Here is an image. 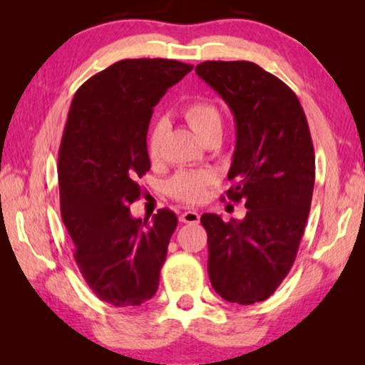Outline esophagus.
Segmentation results:
<instances>
[{
	"mask_svg": "<svg viewBox=\"0 0 365 365\" xmlns=\"http://www.w3.org/2000/svg\"><path fill=\"white\" fill-rule=\"evenodd\" d=\"M180 220L183 224H197V222H200V214L196 211H185L180 215Z\"/></svg>",
	"mask_w": 365,
	"mask_h": 365,
	"instance_id": "obj_1",
	"label": "esophagus"
}]
</instances>
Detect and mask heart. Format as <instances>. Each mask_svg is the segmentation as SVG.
<instances>
[{
	"label": "heart",
	"mask_w": 365,
	"mask_h": 365,
	"mask_svg": "<svg viewBox=\"0 0 365 365\" xmlns=\"http://www.w3.org/2000/svg\"><path fill=\"white\" fill-rule=\"evenodd\" d=\"M182 114L191 130L195 132L196 137L201 141L209 137V135L222 133L224 120H222L219 108L212 101L205 100V98H197V100L190 101L183 108ZM160 140H163V128L158 123V125L153 127L150 138H148V154H150L153 160L159 158ZM214 180V174L207 170L180 172V174H177L169 182V191L175 200L187 202V205H196V202L205 200L207 195V187H211Z\"/></svg>",
	"instance_id": "b5f03b06"
}]
</instances>
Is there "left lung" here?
Masks as SVG:
<instances>
[{"mask_svg":"<svg viewBox=\"0 0 365 365\" xmlns=\"http://www.w3.org/2000/svg\"><path fill=\"white\" fill-rule=\"evenodd\" d=\"M195 71L233 113V187L225 195L248 209L243 220L201 215L209 279L224 299L255 304L280 287L298 255L316 180L311 132L294 91L257 64L206 61Z\"/></svg>","mask_w":365,"mask_h":365,"instance_id":"1","label":"left lung"}]
</instances>
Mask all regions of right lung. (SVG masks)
<instances>
[{
	"label": "right lung",
	"mask_w": 365,
	"mask_h": 365,
	"mask_svg": "<svg viewBox=\"0 0 365 365\" xmlns=\"http://www.w3.org/2000/svg\"><path fill=\"white\" fill-rule=\"evenodd\" d=\"M191 69L174 59H122L73 95L58 159L61 217L86 285L115 307L158 292L177 215L164 207L151 220L133 219L130 205L151 168L153 108Z\"/></svg>",
	"instance_id": "obj_1"
}]
</instances>
